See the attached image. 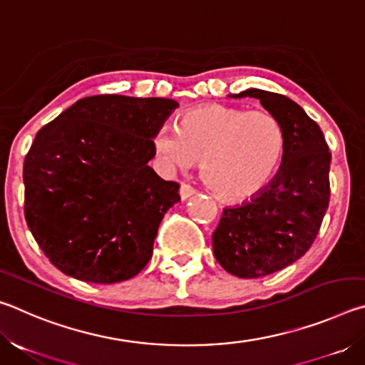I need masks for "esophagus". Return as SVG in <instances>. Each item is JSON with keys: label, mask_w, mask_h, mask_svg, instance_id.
Instances as JSON below:
<instances>
[{"label": "esophagus", "mask_w": 365, "mask_h": 365, "mask_svg": "<svg viewBox=\"0 0 365 365\" xmlns=\"http://www.w3.org/2000/svg\"><path fill=\"white\" fill-rule=\"evenodd\" d=\"M196 193V191L190 187V185H185V183H182V187H180V197H182V201H187L188 197H191Z\"/></svg>", "instance_id": "34e87169"}]
</instances>
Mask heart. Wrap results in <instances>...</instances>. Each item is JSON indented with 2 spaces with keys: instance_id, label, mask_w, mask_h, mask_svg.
<instances>
[{
  "instance_id": "b5f03b06",
  "label": "heart",
  "mask_w": 365,
  "mask_h": 365,
  "mask_svg": "<svg viewBox=\"0 0 365 365\" xmlns=\"http://www.w3.org/2000/svg\"><path fill=\"white\" fill-rule=\"evenodd\" d=\"M153 146L170 170L201 163V178L222 201L252 200L274 182L287 154L285 128L265 110L205 104L163 127Z\"/></svg>"
}]
</instances>
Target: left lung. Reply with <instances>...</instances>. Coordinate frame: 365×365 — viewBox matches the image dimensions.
<instances>
[{
	"mask_svg": "<svg viewBox=\"0 0 365 365\" xmlns=\"http://www.w3.org/2000/svg\"><path fill=\"white\" fill-rule=\"evenodd\" d=\"M230 98H256L285 128L287 154L261 195L225 207L212 250L240 279H257L298 261L316 240L330 200V160L320 127L299 104L272 91L250 88Z\"/></svg>",
	"mask_w": 365,
	"mask_h": 365,
	"instance_id": "obj_1",
	"label": "left lung"
}]
</instances>
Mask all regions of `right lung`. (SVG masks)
<instances>
[{
	"mask_svg": "<svg viewBox=\"0 0 365 365\" xmlns=\"http://www.w3.org/2000/svg\"><path fill=\"white\" fill-rule=\"evenodd\" d=\"M177 108L168 98L88 96L36 133L24 160L26 220L66 275L117 283L151 259L180 185L148 163L154 133Z\"/></svg>",
	"mask_w": 365,
	"mask_h": 365,
	"instance_id": "right-lung-1",
	"label": "right lung"
}]
</instances>
